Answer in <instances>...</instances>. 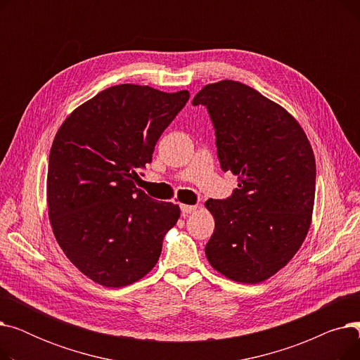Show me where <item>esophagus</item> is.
I'll list each match as a JSON object with an SVG mask.
<instances>
[{
  "label": "esophagus",
  "instance_id": "esophagus-1",
  "mask_svg": "<svg viewBox=\"0 0 360 360\" xmlns=\"http://www.w3.org/2000/svg\"><path fill=\"white\" fill-rule=\"evenodd\" d=\"M195 210H197V205H193V204H181V212H182L184 216L190 214V213H193V212H195Z\"/></svg>",
  "mask_w": 360,
  "mask_h": 360
}]
</instances>
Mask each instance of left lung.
<instances>
[{
	"label": "left lung",
	"mask_w": 360,
	"mask_h": 360,
	"mask_svg": "<svg viewBox=\"0 0 360 360\" xmlns=\"http://www.w3.org/2000/svg\"><path fill=\"white\" fill-rule=\"evenodd\" d=\"M193 103L209 109L220 166L239 178L231 198L205 201L216 224L205 257L226 278L257 285L285 267L308 235L311 143L285 108L239 82L207 84Z\"/></svg>",
	"instance_id": "obj_1"
}]
</instances>
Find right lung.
<instances>
[{"mask_svg": "<svg viewBox=\"0 0 360 360\" xmlns=\"http://www.w3.org/2000/svg\"><path fill=\"white\" fill-rule=\"evenodd\" d=\"M190 99L118 84L75 108L56 131L48 163L46 204L53 236L86 277L124 288L148 274L181 210L137 188V169Z\"/></svg>", "mask_w": 360, "mask_h": 360, "instance_id": "add662e5", "label": "right lung"}]
</instances>
